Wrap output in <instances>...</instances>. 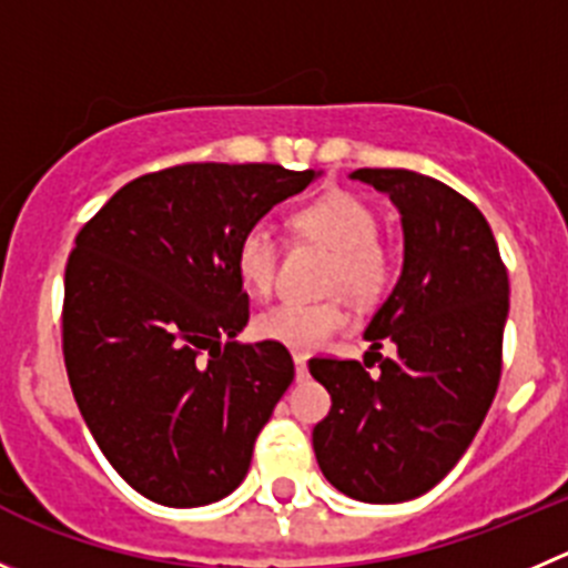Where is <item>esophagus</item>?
Masks as SVG:
<instances>
[{"label":"esophagus","mask_w":568,"mask_h":568,"mask_svg":"<svg viewBox=\"0 0 568 568\" xmlns=\"http://www.w3.org/2000/svg\"><path fill=\"white\" fill-rule=\"evenodd\" d=\"M295 379H298V382L310 379V368H306V356L304 354H295Z\"/></svg>","instance_id":"34e87169"}]
</instances>
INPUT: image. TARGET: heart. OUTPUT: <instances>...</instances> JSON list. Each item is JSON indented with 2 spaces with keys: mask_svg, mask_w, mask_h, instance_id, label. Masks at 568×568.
<instances>
[{
  "mask_svg": "<svg viewBox=\"0 0 568 568\" xmlns=\"http://www.w3.org/2000/svg\"><path fill=\"white\" fill-rule=\"evenodd\" d=\"M295 236L332 251L323 290L348 295L356 304H376L396 275L393 247L382 240L379 217L368 200L345 189H328L290 212ZM236 273L251 293L267 295L278 273V245L264 225H251L236 242ZM348 326V310L339 301L284 304L253 317V334L293 351L321 348Z\"/></svg>",
  "mask_w": 568,
  "mask_h": 568,
  "instance_id": "b5f03b06",
  "label": "heart"
}]
</instances>
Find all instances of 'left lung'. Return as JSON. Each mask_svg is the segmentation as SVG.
Masks as SVG:
<instances>
[{
    "mask_svg": "<svg viewBox=\"0 0 568 568\" xmlns=\"http://www.w3.org/2000/svg\"><path fill=\"white\" fill-rule=\"evenodd\" d=\"M351 178L402 212L404 270L365 328V362L310 359L332 396L312 446L334 488L390 505L435 488L483 426L501 376L510 284L488 220L460 192L409 170ZM385 338L397 345L393 361L378 354Z\"/></svg>",
    "mask_w": 568,
    "mask_h": 568,
    "instance_id": "left-lung-1",
    "label": "left lung"
}]
</instances>
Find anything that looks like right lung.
Returning <instances> with one entry per match:
<instances>
[{
  "label": "right lung",
  "mask_w": 568,
  "mask_h": 568,
  "mask_svg": "<svg viewBox=\"0 0 568 568\" xmlns=\"http://www.w3.org/2000/svg\"><path fill=\"white\" fill-rule=\"evenodd\" d=\"M315 170L178 164L125 183L80 229L63 281V362L119 477L166 507L240 488L295 376L251 317L236 242Z\"/></svg>",
  "instance_id": "add662e5"
}]
</instances>
